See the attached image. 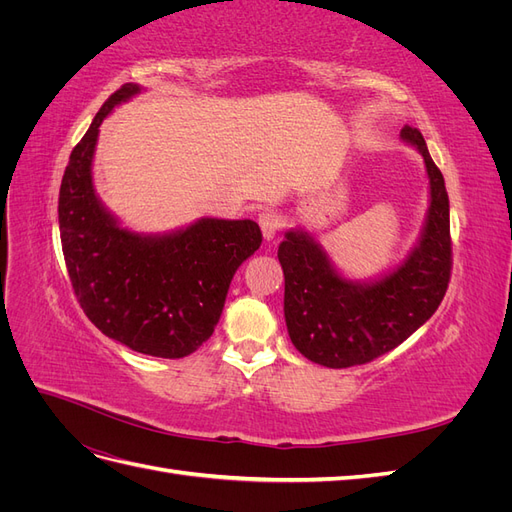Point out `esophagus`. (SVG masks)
<instances>
[{"instance_id": "obj_1", "label": "esophagus", "mask_w": 512, "mask_h": 512, "mask_svg": "<svg viewBox=\"0 0 512 512\" xmlns=\"http://www.w3.org/2000/svg\"><path fill=\"white\" fill-rule=\"evenodd\" d=\"M258 224L262 230V237H265L267 241H273L277 232H280V228H282V218L275 211H262L258 215Z\"/></svg>"}]
</instances>
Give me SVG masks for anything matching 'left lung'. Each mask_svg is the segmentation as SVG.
I'll return each instance as SVG.
<instances>
[{
	"label": "left lung",
	"mask_w": 512,
	"mask_h": 512,
	"mask_svg": "<svg viewBox=\"0 0 512 512\" xmlns=\"http://www.w3.org/2000/svg\"><path fill=\"white\" fill-rule=\"evenodd\" d=\"M429 175V211L414 250L376 282L359 284L339 275L327 252L303 230L286 232L277 258L284 269L288 335L305 359L342 369L363 365L397 348L442 303L453 269L448 194L425 138L404 126Z\"/></svg>",
	"instance_id": "1"
}]
</instances>
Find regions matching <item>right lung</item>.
I'll return each instance as SVG.
<instances>
[{
    "mask_svg": "<svg viewBox=\"0 0 512 512\" xmlns=\"http://www.w3.org/2000/svg\"><path fill=\"white\" fill-rule=\"evenodd\" d=\"M141 87L108 98L70 153L59 188V235L76 299L106 335L136 352L181 359L211 337L232 275L262 243L252 220L203 218L168 235L121 228L96 196L100 123Z\"/></svg>",
    "mask_w": 512,
    "mask_h": 512,
    "instance_id": "1",
    "label": "right lung"
}]
</instances>
